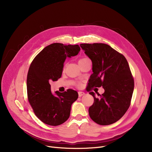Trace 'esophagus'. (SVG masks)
I'll use <instances>...</instances> for the list:
<instances>
[{"instance_id": "1", "label": "esophagus", "mask_w": 152, "mask_h": 152, "mask_svg": "<svg viewBox=\"0 0 152 152\" xmlns=\"http://www.w3.org/2000/svg\"><path fill=\"white\" fill-rule=\"evenodd\" d=\"M85 94V93L84 92H81V91H79L78 92V95L79 97H82L83 95H84Z\"/></svg>"}]
</instances>
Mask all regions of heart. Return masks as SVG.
Returning <instances> with one entry per match:
<instances>
[{"instance_id":"b5f03b06","label":"heart","mask_w":152,"mask_h":152,"mask_svg":"<svg viewBox=\"0 0 152 152\" xmlns=\"http://www.w3.org/2000/svg\"><path fill=\"white\" fill-rule=\"evenodd\" d=\"M86 58H81L79 60H84V59H86ZM80 85H81V84L79 83V86H80Z\"/></svg>"}]
</instances>
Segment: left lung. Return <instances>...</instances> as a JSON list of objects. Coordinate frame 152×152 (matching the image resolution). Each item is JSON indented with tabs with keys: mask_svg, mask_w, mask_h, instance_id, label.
<instances>
[{
	"mask_svg": "<svg viewBox=\"0 0 152 152\" xmlns=\"http://www.w3.org/2000/svg\"><path fill=\"white\" fill-rule=\"evenodd\" d=\"M80 46L92 62L93 73L89 87H103L105 92H93L94 102L89 108L91 118L96 123L106 126L113 124L125 114L131 105L134 81L124 56L110 45L102 43L81 44Z\"/></svg>",
	"mask_w": 152,
	"mask_h": 152,
	"instance_id": "8db88e82",
	"label": "left lung"
}]
</instances>
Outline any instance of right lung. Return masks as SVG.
<instances>
[{
  "label": "right lung",
  "instance_id": "right-lung-1",
  "mask_svg": "<svg viewBox=\"0 0 152 152\" xmlns=\"http://www.w3.org/2000/svg\"><path fill=\"white\" fill-rule=\"evenodd\" d=\"M78 45L53 43L45 47L31 62L27 75V94L35 115L44 123L58 126L69 118L72 103L78 98L76 91L69 89L64 92H51L52 81L61 77L66 57L78 54Z\"/></svg>",
  "mask_w": 152,
  "mask_h": 152
}]
</instances>
